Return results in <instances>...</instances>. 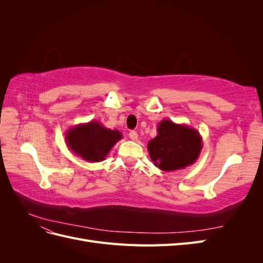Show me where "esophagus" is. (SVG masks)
Here are the masks:
<instances>
[{
    "label": "esophagus",
    "instance_id": "34e87169",
    "mask_svg": "<svg viewBox=\"0 0 263 263\" xmlns=\"http://www.w3.org/2000/svg\"><path fill=\"white\" fill-rule=\"evenodd\" d=\"M129 138L132 139V140H137V138H138V134L135 132V130H132L130 133H129Z\"/></svg>",
    "mask_w": 263,
    "mask_h": 263
}]
</instances>
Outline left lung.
Returning <instances> with one entry per match:
<instances>
[{"label": "left lung", "instance_id": "1", "mask_svg": "<svg viewBox=\"0 0 263 263\" xmlns=\"http://www.w3.org/2000/svg\"><path fill=\"white\" fill-rule=\"evenodd\" d=\"M157 136L148 142L154 164L162 171H176L193 164L203 148L202 136L193 127L163 119L157 127Z\"/></svg>", "mask_w": 263, "mask_h": 263}]
</instances>
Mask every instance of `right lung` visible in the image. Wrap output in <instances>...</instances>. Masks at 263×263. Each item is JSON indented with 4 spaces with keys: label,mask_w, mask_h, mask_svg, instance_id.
I'll use <instances>...</instances> for the list:
<instances>
[{
    "label": "right lung",
    "mask_w": 263,
    "mask_h": 263,
    "mask_svg": "<svg viewBox=\"0 0 263 263\" xmlns=\"http://www.w3.org/2000/svg\"><path fill=\"white\" fill-rule=\"evenodd\" d=\"M123 135L108 129L98 121L79 124L66 133V142L71 151L87 162L103 161Z\"/></svg>",
    "instance_id": "obj_1"
}]
</instances>
